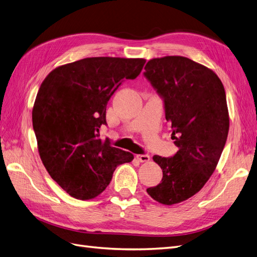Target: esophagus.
Here are the masks:
<instances>
[{
    "mask_svg": "<svg viewBox=\"0 0 257 257\" xmlns=\"http://www.w3.org/2000/svg\"><path fill=\"white\" fill-rule=\"evenodd\" d=\"M136 159L139 161V162H142V163H144V162H148L150 160V157L148 154H137L136 155Z\"/></svg>",
    "mask_w": 257,
    "mask_h": 257,
    "instance_id": "obj_1",
    "label": "esophagus"
}]
</instances>
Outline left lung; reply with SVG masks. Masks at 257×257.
Segmentation results:
<instances>
[{"label": "left lung", "mask_w": 257, "mask_h": 257, "mask_svg": "<svg viewBox=\"0 0 257 257\" xmlns=\"http://www.w3.org/2000/svg\"><path fill=\"white\" fill-rule=\"evenodd\" d=\"M144 76L164 103L178 147L174 157L154 155L162 181L147 192L163 205L190 198L214 172L226 143L229 118L223 83L211 69L188 58L150 60Z\"/></svg>", "instance_id": "1"}]
</instances>
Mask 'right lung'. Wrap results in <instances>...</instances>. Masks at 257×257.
Here are the masks:
<instances>
[{"mask_svg":"<svg viewBox=\"0 0 257 257\" xmlns=\"http://www.w3.org/2000/svg\"><path fill=\"white\" fill-rule=\"evenodd\" d=\"M144 59L87 58L57 67L43 81L32 111L38 152L51 178L69 195L91 199L110 183L116 166L134 155L102 141L106 106Z\"/></svg>","mask_w":257,"mask_h":257,"instance_id":"obj_1","label":"right lung"}]
</instances>
